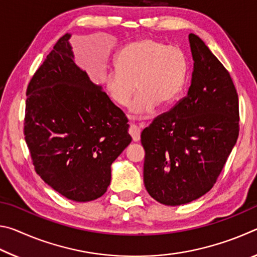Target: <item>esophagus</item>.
<instances>
[{
	"label": "esophagus",
	"mask_w": 257,
	"mask_h": 257,
	"mask_svg": "<svg viewBox=\"0 0 257 257\" xmlns=\"http://www.w3.org/2000/svg\"><path fill=\"white\" fill-rule=\"evenodd\" d=\"M129 135L132 136L134 142H138L141 138V129H139L136 124H132L129 127Z\"/></svg>",
	"instance_id": "obj_1"
}]
</instances>
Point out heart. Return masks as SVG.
Instances as JSON below:
<instances>
[{
	"instance_id": "b5f03b06",
	"label": "heart",
	"mask_w": 257,
	"mask_h": 257,
	"mask_svg": "<svg viewBox=\"0 0 257 257\" xmlns=\"http://www.w3.org/2000/svg\"><path fill=\"white\" fill-rule=\"evenodd\" d=\"M188 76L185 52L175 45L145 38L124 46L115 59V69L106 71L103 86L108 98L125 106L135 93L130 110L147 114L161 103H172L184 89Z\"/></svg>"
}]
</instances>
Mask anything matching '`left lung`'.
I'll return each mask as SVG.
<instances>
[{"mask_svg":"<svg viewBox=\"0 0 257 257\" xmlns=\"http://www.w3.org/2000/svg\"><path fill=\"white\" fill-rule=\"evenodd\" d=\"M194 71L188 94L142 132L146 190L177 206L206 194L239 135L238 94L230 73L201 38L189 34Z\"/></svg>","mask_w":257,"mask_h":257,"instance_id":"obj_1","label":"left lung"}]
</instances>
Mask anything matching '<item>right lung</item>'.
<instances>
[{
    "instance_id": "1",
    "label": "right lung",
    "mask_w": 257,
    "mask_h": 257,
    "mask_svg": "<svg viewBox=\"0 0 257 257\" xmlns=\"http://www.w3.org/2000/svg\"><path fill=\"white\" fill-rule=\"evenodd\" d=\"M69 38L29 81L24 135L37 175L68 199L89 202L105 194L111 164L132 137L124 113L76 66Z\"/></svg>"
}]
</instances>
